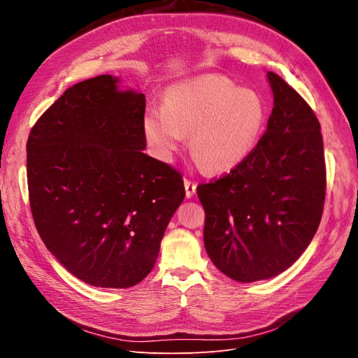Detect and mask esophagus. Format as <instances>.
<instances>
[{"label": "esophagus", "mask_w": 358, "mask_h": 358, "mask_svg": "<svg viewBox=\"0 0 358 358\" xmlns=\"http://www.w3.org/2000/svg\"><path fill=\"white\" fill-rule=\"evenodd\" d=\"M183 185H185V194H187V199H191L194 194H196L197 189V183L196 182H191L188 179L183 180Z\"/></svg>", "instance_id": "obj_1"}]
</instances>
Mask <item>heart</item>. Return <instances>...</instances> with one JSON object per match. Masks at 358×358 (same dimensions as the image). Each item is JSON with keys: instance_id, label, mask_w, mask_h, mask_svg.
<instances>
[{"instance_id": "heart-1", "label": "heart", "mask_w": 358, "mask_h": 358, "mask_svg": "<svg viewBox=\"0 0 358 358\" xmlns=\"http://www.w3.org/2000/svg\"><path fill=\"white\" fill-rule=\"evenodd\" d=\"M267 124L262 95L218 74H201L170 86L162 109L143 117L152 154L171 161L189 134L192 157L210 173H227L254 152Z\"/></svg>"}]
</instances>
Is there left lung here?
<instances>
[{
  "label": "left lung",
  "instance_id": "1",
  "mask_svg": "<svg viewBox=\"0 0 358 358\" xmlns=\"http://www.w3.org/2000/svg\"><path fill=\"white\" fill-rule=\"evenodd\" d=\"M273 110L254 152L229 175L197 187L204 246L237 282L282 273L306 251L321 221L326 164L321 125L301 96L267 71Z\"/></svg>",
  "mask_w": 358,
  "mask_h": 358
}]
</instances>
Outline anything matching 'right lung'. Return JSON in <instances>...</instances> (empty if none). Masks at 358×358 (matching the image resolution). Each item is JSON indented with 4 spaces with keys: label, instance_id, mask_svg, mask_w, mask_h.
Returning <instances> with one entry per match:
<instances>
[{
    "label": "right lung",
    "instance_id": "obj_1",
    "mask_svg": "<svg viewBox=\"0 0 358 358\" xmlns=\"http://www.w3.org/2000/svg\"><path fill=\"white\" fill-rule=\"evenodd\" d=\"M103 74L73 85L32 127L27 173L43 243L85 284L128 288L152 270L185 197L180 173L146 155V96Z\"/></svg>",
    "mask_w": 358,
    "mask_h": 358
}]
</instances>
